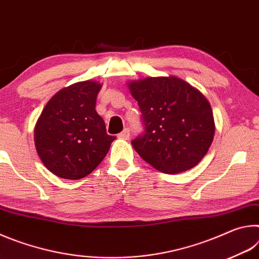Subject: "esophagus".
<instances>
[{"instance_id":"esophagus-1","label":"esophagus","mask_w":259,"mask_h":259,"mask_svg":"<svg viewBox=\"0 0 259 259\" xmlns=\"http://www.w3.org/2000/svg\"><path fill=\"white\" fill-rule=\"evenodd\" d=\"M117 137L121 138V139H125L128 140L130 138V130L128 128H125L122 133H120L119 135H117Z\"/></svg>"}]
</instances>
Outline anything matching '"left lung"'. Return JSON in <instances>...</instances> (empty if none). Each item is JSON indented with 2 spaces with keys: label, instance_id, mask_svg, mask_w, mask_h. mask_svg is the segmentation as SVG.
Instances as JSON below:
<instances>
[{
  "label": "left lung",
  "instance_id": "obj_1",
  "mask_svg": "<svg viewBox=\"0 0 259 259\" xmlns=\"http://www.w3.org/2000/svg\"><path fill=\"white\" fill-rule=\"evenodd\" d=\"M142 112L143 134L131 144L159 171L192 169L211 145L214 123L204 96L181 78L147 77L129 83Z\"/></svg>",
  "mask_w": 259,
  "mask_h": 259
}]
</instances>
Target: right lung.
Listing matches in <instances>:
<instances>
[{"instance_id":"obj_1","label":"right lung","mask_w":259,"mask_h":259,"mask_svg":"<svg viewBox=\"0 0 259 259\" xmlns=\"http://www.w3.org/2000/svg\"><path fill=\"white\" fill-rule=\"evenodd\" d=\"M102 85L77 82L57 93L41 113L35 147L48 170L65 179H80L97 168L115 136L106 133L96 100Z\"/></svg>"}]
</instances>
